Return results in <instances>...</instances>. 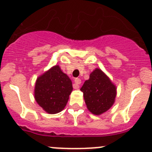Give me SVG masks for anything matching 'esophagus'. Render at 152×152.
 I'll list each match as a JSON object with an SVG mask.
<instances>
[{
    "instance_id": "1",
    "label": "esophagus",
    "mask_w": 152,
    "mask_h": 152,
    "mask_svg": "<svg viewBox=\"0 0 152 152\" xmlns=\"http://www.w3.org/2000/svg\"><path fill=\"white\" fill-rule=\"evenodd\" d=\"M75 82V85H76V88H79V85H80L81 83H82V81H81V79H79V78H76L74 80Z\"/></svg>"
}]
</instances>
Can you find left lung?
I'll list each match as a JSON object with an SVG mask.
<instances>
[{"label": "left lung", "mask_w": 152, "mask_h": 152, "mask_svg": "<svg viewBox=\"0 0 152 152\" xmlns=\"http://www.w3.org/2000/svg\"><path fill=\"white\" fill-rule=\"evenodd\" d=\"M81 91L83 92L87 109L94 115L107 111L114 104L116 87L100 70L96 69L85 81Z\"/></svg>", "instance_id": "left-lung-1"}]
</instances>
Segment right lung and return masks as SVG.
I'll return each mask as SVG.
<instances>
[{"label": "right lung", "instance_id": "right-lung-1", "mask_svg": "<svg viewBox=\"0 0 152 152\" xmlns=\"http://www.w3.org/2000/svg\"><path fill=\"white\" fill-rule=\"evenodd\" d=\"M72 90L70 79L56 65L37 79L34 98L45 112L56 114L65 108Z\"/></svg>", "mask_w": 152, "mask_h": 152}]
</instances>
